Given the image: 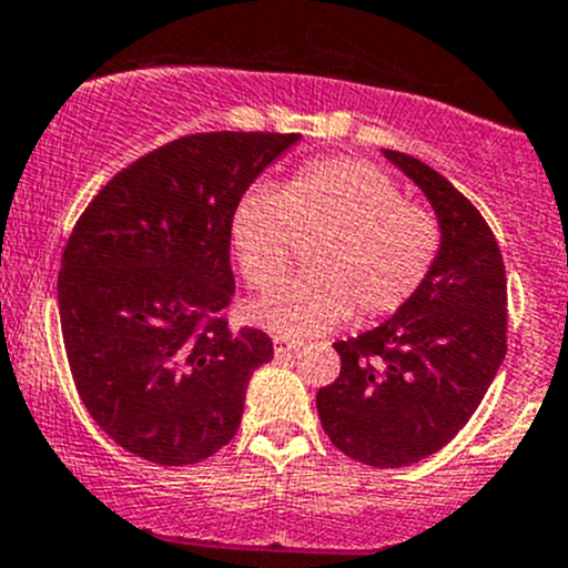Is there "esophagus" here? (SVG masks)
<instances>
[{
	"label": "esophagus",
	"mask_w": 568,
	"mask_h": 568,
	"mask_svg": "<svg viewBox=\"0 0 568 568\" xmlns=\"http://www.w3.org/2000/svg\"><path fill=\"white\" fill-rule=\"evenodd\" d=\"M296 349H300V342H294V338H285V336H274V353H277V358L291 356V353H296Z\"/></svg>",
	"instance_id": "obj_1"
}]
</instances>
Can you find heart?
<instances>
[{"label": "heart", "mask_w": 568, "mask_h": 568, "mask_svg": "<svg viewBox=\"0 0 568 568\" xmlns=\"http://www.w3.org/2000/svg\"><path fill=\"white\" fill-rule=\"evenodd\" d=\"M232 252L252 288H272L311 243L308 272L246 308L254 325L285 338L397 314L426 285L439 254L434 212L404 201L378 164L338 156L305 164L285 182L254 184L232 212Z\"/></svg>", "instance_id": "1"}]
</instances>
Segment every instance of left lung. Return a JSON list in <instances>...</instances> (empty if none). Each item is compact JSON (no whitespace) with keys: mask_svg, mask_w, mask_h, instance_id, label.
Listing matches in <instances>:
<instances>
[{"mask_svg":"<svg viewBox=\"0 0 568 568\" xmlns=\"http://www.w3.org/2000/svg\"><path fill=\"white\" fill-rule=\"evenodd\" d=\"M437 215L439 254L409 305L373 331L336 342L342 373L316 409L331 443L375 468L420 463L457 437L507 353V277L481 212L434 168L381 151Z\"/></svg>","mask_w":568,"mask_h":568,"instance_id":"left-lung-1","label":"left lung"}]
</instances>
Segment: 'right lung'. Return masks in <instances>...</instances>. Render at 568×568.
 <instances>
[{
  "instance_id": "obj_1",
  "label": "right lung",
  "mask_w": 568,
  "mask_h": 568,
  "mask_svg": "<svg viewBox=\"0 0 568 568\" xmlns=\"http://www.w3.org/2000/svg\"><path fill=\"white\" fill-rule=\"evenodd\" d=\"M300 134L212 131L116 173L69 235L58 274L78 395L125 452L201 463L235 437L272 338L226 322L230 226L241 195Z\"/></svg>"
}]
</instances>
